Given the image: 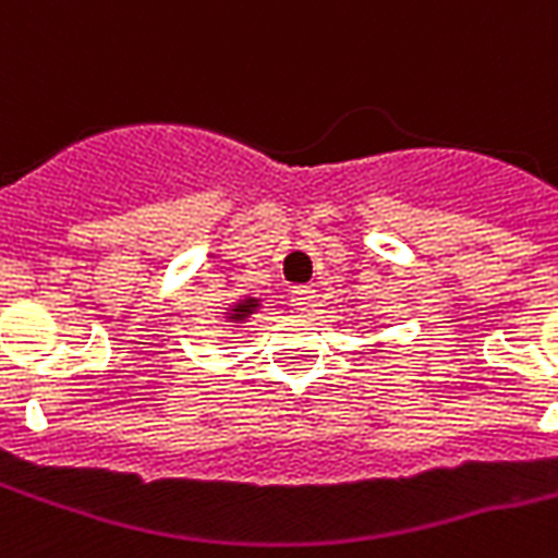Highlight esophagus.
Returning a JSON list of instances; mask_svg holds the SVG:
<instances>
[{"instance_id": "esophagus-1", "label": "esophagus", "mask_w": 558, "mask_h": 558, "mask_svg": "<svg viewBox=\"0 0 558 558\" xmlns=\"http://www.w3.org/2000/svg\"><path fill=\"white\" fill-rule=\"evenodd\" d=\"M289 303H292L298 312H306L315 303V289L312 287H292L289 292Z\"/></svg>"}]
</instances>
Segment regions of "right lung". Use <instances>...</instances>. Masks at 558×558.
<instances>
[{"label":"right lung","mask_w":558,"mask_h":558,"mask_svg":"<svg viewBox=\"0 0 558 558\" xmlns=\"http://www.w3.org/2000/svg\"><path fill=\"white\" fill-rule=\"evenodd\" d=\"M257 306H260V301H257V298H243V301L234 303L232 310L226 312V315H229V320H232V324H243L248 315H255Z\"/></svg>","instance_id":"obj_1"}]
</instances>
